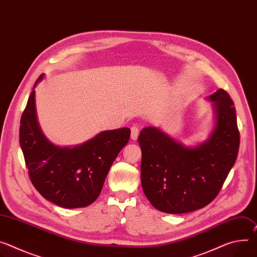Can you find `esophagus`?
<instances>
[{"instance_id": "1", "label": "esophagus", "mask_w": 257, "mask_h": 257, "mask_svg": "<svg viewBox=\"0 0 257 257\" xmlns=\"http://www.w3.org/2000/svg\"><path fill=\"white\" fill-rule=\"evenodd\" d=\"M138 133H139V128L137 126H132L131 127V139L132 141H136L138 137Z\"/></svg>"}]
</instances>
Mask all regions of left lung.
Returning a JSON list of instances; mask_svg holds the SVG:
<instances>
[{
  "mask_svg": "<svg viewBox=\"0 0 257 257\" xmlns=\"http://www.w3.org/2000/svg\"><path fill=\"white\" fill-rule=\"evenodd\" d=\"M208 99L213 102L216 123L208 141L198 147L185 148L151 126L138 136L144 193L162 212L188 213L211 203L237 160L240 132L234 102L223 89Z\"/></svg>",
  "mask_w": 257,
  "mask_h": 257,
  "instance_id": "obj_1",
  "label": "left lung"
}]
</instances>
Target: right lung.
Listing matches in <instances>:
<instances>
[{"label": "right lung", "mask_w": 257, "mask_h": 257, "mask_svg": "<svg viewBox=\"0 0 257 257\" xmlns=\"http://www.w3.org/2000/svg\"><path fill=\"white\" fill-rule=\"evenodd\" d=\"M42 79L43 75L34 88ZM130 132L129 128L107 130L74 148L56 147L39 127L33 89L21 115L19 142L36 190L46 200L72 209L97 199L111 164L129 142Z\"/></svg>", "instance_id": "obj_1"}]
</instances>
